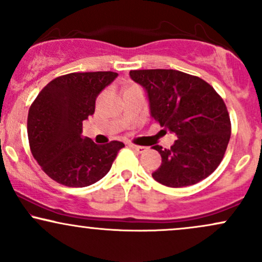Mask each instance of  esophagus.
Here are the masks:
<instances>
[{"label":"esophagus","mask_w":262,"mask_h":262,"mask_svg":"<svg viewBox=\"0 0 262 262\" xmlns=\"http://www.w3.org/2000/svg\"><path fill=\"white\" fill-rule=\"evenodd\" d=\"M129 148H132V149H133V150H137V151H139V152H143V151H145V150L148 149V148H145V146L134 145V144H129Z\"/></svg>","instance_id":"esophagus-1"}]
</instances>
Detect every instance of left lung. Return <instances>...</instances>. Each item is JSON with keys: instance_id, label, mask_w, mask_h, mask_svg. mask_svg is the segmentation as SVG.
<instances>
[{"instance_id": "1", "label": "left lung", "mask_w": 262, "mask_h": 262, "mask_svg": "<svg viewBox=\"0 0 262 262\" xmlns=\"http://www.w3.org/2000/svg\"><path fill=\"white\" fill-rule=\"evenodd\" d=\"M130 79L145 90L150 116L177 139L169 149L154 145L161 165L151 173L167 187L202 181L221 164L230 139V119L209 83L177 70H133Z\"/></svg>"}]
</instances>
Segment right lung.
I'll list each match as a JSON object with an SVG mask.
<instances>
[{
    "instance_id": "right-lung-1",
    "label": "right lung",
    "mask_w": 262,
    "mask_h": 262,
    "mask_svg": "<svg viewBox=\"0 0 262 262\" xmlns=\"http://www.w3.org/2000/svg\"><path fill=\"white\" fill-rule=\"evenodd\" d=\"M118 76L112 71L73 73L50 81L29 108L32 154L54 181L86 187L100 181L124 144L100 145L82 137V123L95 113L96 98Z\"/></svg>"
}]
</instances>
